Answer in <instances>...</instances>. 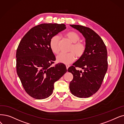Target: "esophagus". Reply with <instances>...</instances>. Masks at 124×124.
Wrapping results in <instances>:
<instances>
[{
    "instance_id": "1",
    "label": "esophagus",
    "mask_w": 124,
    "mask_h": 124,
    "mask_svg": "<svg viewBox=\"0 0 124 124\" xmlns=\"http://www.w3.org/2000/svg\"><path fill=\"white\" fill-rule=\"evenodd\" d=\"M66 69H68V68L70 67V65H68V64H66Z\"/></svg>"
}]
</instances>
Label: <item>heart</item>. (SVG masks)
<instances>
[{"label":"heart","mask_w":124,"mask_h":124,"mask_svg":"<svg viewBox=\"0 0 124 124\" xmlns=\"http://www.w3.org/2000/svg\"><path fill=\"white\" fill-rule=\"evenodd\" d=\"M65 36L73 44L70 49V51L71 52L68 53H60L57 56L56 60L58 63L68 64L74 60L75 55L78 57H82L85 52L86 47L84 43L79 41L80 37L76 32H67L65 34ZM59 41L60 39L57 35L52 37L50 41L51 49L56 54H58L60 51Z\"/></svg>","instance_id":"heart-1"}]
</instances>
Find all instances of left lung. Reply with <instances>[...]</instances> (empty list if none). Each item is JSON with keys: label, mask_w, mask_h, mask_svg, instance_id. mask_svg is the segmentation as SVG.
Instances as JSON below:
<instances>
[{"label": "left lung", "mask_w": 124, "mask_h": 124, "mask_svg": "<svg viewBox=\"0 0 124 124\" xmlns=\"http://www.w3.org/2000/svg\"><path fill=\"white\" fill-rule=\"evenodd\" d=\"M70 26L83 34L86 48L84 55L68 69L73 76L69 89L77 97L88 98L97 92L106 73L108 67L106 47L103 40L92 29L78 25ZM76 67L84 71L77 70Z\"/></svg>", "instance_id": "left-lung-1"}]
</instances>
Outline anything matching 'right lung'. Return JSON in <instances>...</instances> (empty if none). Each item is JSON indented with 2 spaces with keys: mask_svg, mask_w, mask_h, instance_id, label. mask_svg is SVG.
<instances>
[{
  "mask_svg": "<svg viewBox=\"0 0 124 124\" xmlns=\"http://www.w3.org/2000/svg\"><path fill=\"white\" fill-rule=\"evenodd\" d=\"M66 28L63 24H41L31 28L20 42L16 53L17 72L26 93L32 97H49L54 83L67 72L63 64L51 66L56 58L50 46L52 37Z\"/></svg>",
  "mask_w": 124,
  "mask_h": 124,
  "instance_id": "1",
  "label": "right lung"
}]
</instances>
